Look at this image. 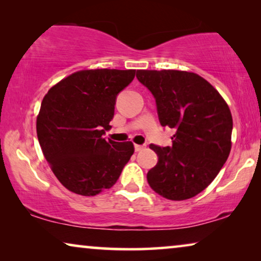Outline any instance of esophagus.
Segmentation results:
<instances>
[{
    "label": "esophagus",
    "instance_id": "1",
    "mask_svg": "<svg viewBox=\"0 0 261 261\" xmlns=\"http://www.w3.org/2000/svg\"><path fill=\"white\" fill-rule=\"evenodd\" d=\"M145 146L144 145H134V148H135V152H140L144 149Z\"/></svg>",
    "mask_w": 261,
    "mask_h": 261
}]
</instances>
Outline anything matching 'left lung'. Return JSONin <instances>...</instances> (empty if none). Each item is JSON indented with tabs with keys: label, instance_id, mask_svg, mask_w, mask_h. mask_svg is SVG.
Here are the masks:
<instances>
[{
	"label": "left lung",
	"instance_id": "obj_1",
	"mask_svg": "<svg viewBox=\"0 0 261 261\" xmlns=\"http://www.w3.org/2000/svg\"><path fill=\"white\" fill-rule=\"evenodd\" d=\"M155 99L159 122L174 130L172 146L149 145L158 155L147 172L153 190L183 201L204 190L227 162L233 119L222 96L198 74L177 70H138Z\"/></svg>",
	"mask_w": 261,
	"mask_h": 261
}]
</instances>
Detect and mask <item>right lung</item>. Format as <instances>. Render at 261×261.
I'll use <instances>...</instances> for the list:
<instances>
[{
  "label": "right lung",
  "mask_w": 261,
  "mask_h": 261,
  "mask_svg": "<svg viewBox=\"0 0 261 261\" xmlns=\"http://www.w3.org/2000/svg\"><path fill=\"white\" fill-rule=\"evenodd\" d=\"M135 70H83L49 89L41 102L37 134L46 160L66 189L95 196L112 188L134 153L130 141L106 140L116 97Z\"/></svg>",
  "instance_id": "1"
}]
</instances>
